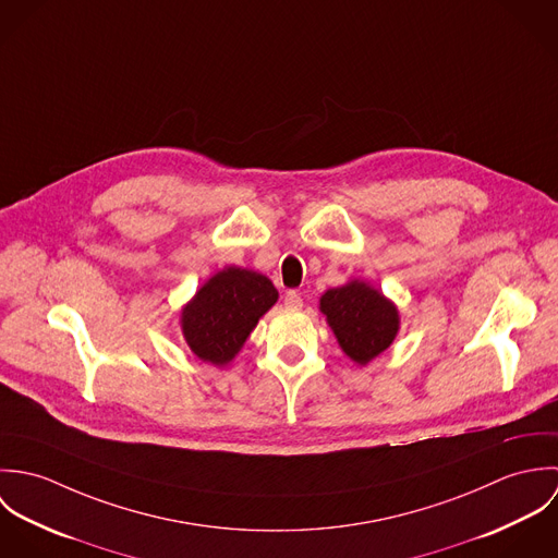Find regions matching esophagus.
Returning <instances> with one entry per match:
<instances>
[{
  "label": "esophagus",
  "mask_w": 558,
  "mask_h": 558,
  "mask_svg": "<svg viewBox=\"0 0 558 558\" xmlns=\"http://www.w3.org/2000/svg\"><path fill=\"white\" fill-rule=\"evenodd\" d=\"M283 305H286L288 310H301V307H303V296H301L296 290H290V292L286 294V299H283Z\"/></svg>",
  "instance_id": "esophagus-1"
}]
</instances>
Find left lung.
Here are the masks:
<instances>
[{
    "mask_svg": "<svg viewBox=\"0 0 558 558\" xmlns=\"http://www.w3.org/2000/svg\"><path fill=\"white\" fill-rule=\"evenodd\" d=\"M319 310L343 352L361 365L385 352L398 335V310L363 281L328 290L319 299Z\"/></svg>",
    "mask_w": 558,
    "mask_h": 558,
    "instance_id": "left-lung-1",
    "label": "left lung"
}]
</instances>
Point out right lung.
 <instances>
[{"mask_svg": "<svg viewBox=\"0 0 558 558\" xmlns=\"http://www.w3.org/2000/svg\"><path fill=\"white\" fill-rule=\"evenodd\" d=\"M277 290L264 275L230 266L215 275L182 310L189 348L213 365H226L275 303Z\"/></svg>", "mask_w": 558, "mask_h": 558, "instance_id": "add662e5", "label": "right lung"}]
</instances>
